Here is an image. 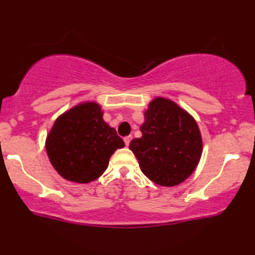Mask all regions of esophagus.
Segmentation results:
<instances>
[{
  "label": "esophagus",
  "mask_w": 255,
  "mask_h": 255,
  "mask_svg": "<svg viewBox=\"0 0 255 255\" xmlns=\"http://www.w3.org/2000/svg\"><path fill=\"white\" fill-rule=\"evenodd\" d=\"M131 135H128V136H126V137L124 138V141H125V144H126L127 146L129 145V143H130V141H131Z\"/></svg>",
  "instance_id": "obj_1"
}]
</instances>
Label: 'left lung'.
Segmentation results:
<instances>
[{
	"mask_svg": "<svg viewBox=\"0 0 255 255\" xmlns=\"http://www.w3.org/2000/svg\"><path fill=\"white\" fill-rule=\"evenodd\" d=\"M142 136L129 149L139 168L157 185L172 187L193 173L202 155L198 124L187 111L170 99L157 97L144 112Z\"/></svg>",
	"mask_w": 255,
	"mask_h": 255,
	"instance_id": "8db88e82",
	"label": "left lung"
}]
</instances>
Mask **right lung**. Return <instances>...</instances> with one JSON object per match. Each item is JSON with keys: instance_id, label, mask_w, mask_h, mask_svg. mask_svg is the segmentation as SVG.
Instances as JSON below:
<instances>
[{"instance_id": "obj_1", "label": "right lung", "mask_w": 255, "mask_h": 255, "mask_svg": "<svg viewBox=\"0 0 255 255\" xmlns=\"http://www.w3.org/2000/svg\"><path fill=\"white\" fill-rule=\"evenodd\" d=\"M125 142L103 119L95 102L81 103L57 118L46 138L49 162L66 180L88 184L109 166L111 156Z\"/></svg>"}]
</instances>
